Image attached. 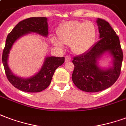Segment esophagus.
I'll use <instances>...</instances> for the list:
<instances>
[{
	"instance_id": "esophagus-1",
	"label": "esophagus",
	"mask_w": 126,
	"mask_h": 126,
	"mask_svg": "<svg viewBox=\"0 0 126 126\" xmlns=\"http://www.w3.org/2000/svg\"><path fill=\"white\" fill-rule=\"evenodd\" d=\"M71 60V57L70 56H66L65 57V62H69V61H70Z\"/></svg>"
}]
</instances>
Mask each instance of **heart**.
Returning a JSON list of instances; mask_svg holds the SVG:
<instances>
[{
  "instance_id": "1",
  "label": "heart",
  "mask_w": 126,
  "mask_h": 126,
  "mask_svg": "<svg viewBox=\"0 0 126 126\" xmlns=\"http://www.w3.org/2000/svg\"><path fill=\"white\" fill-rule=\"evenodd\" d=\"M58 37L60 41L55 37L52 38L55 45L62 47V43L70 45L74 53L82 54L93 44L95 37V29L94 24L89 21H69L59 28Z\"/></svg>"
}]
</instances>
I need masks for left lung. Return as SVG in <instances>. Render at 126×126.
I'll return each instance as SVG.
<instances>
[{"label":"left lung","instance_id":"obj_1","mask_svg":"<svg viewBox=\"0 0 126 126\" xmlns=\"http://www.w3.org/2000/svg\"><path fill=\"white\" fill-rule=\"evenodd\" d=\"M99 41L81 55L73 58L75 66L72 80L75 86L86 92H98L110 87L120 77L123 51L119 37L106 20L97 18ZM109 52L114 57L113 67L103 70L98 67L97 60Z\"/></svg>","mask_w":126,"mask_h":126}]
</instances>
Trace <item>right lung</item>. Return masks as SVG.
Returning a JSON list of instances; mask_svg holds the SVG:
<instances>
[{"instance_id":"1","label":"right lung","mask_w":126,"mask_h":126,"mask_svg":"<svg viewBox=\"0 0 126 126\" xmlns=\"http://www.w3.org/2000/svg\"><path fill=\"white\" fill-rule=\"evenodd\" d=\"M32 32L47 37L48 35L47 18L46 17H31L20 21L6 37L2 61L6 77L11 84L23 92L36 93L44 90L50 85L54 73L57 68L65 62V57H47L39 72L32 77L22 79L13 75L7 63L10 50L14 43L19 37Z\"/></svg>"}]
</instances>
